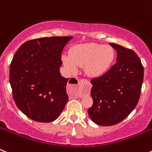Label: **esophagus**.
<instances>
[{"label": "esophagus", "mask_w": 152, "mask_h": 152, "mask_svg": "<svg viewBox=\"0 0 152 152\" xmlns=\"http://www.w3.org/2000/svg\"><path fill=\"white\" fill-rule=\"evenodd\" d=\"M78 85L80 87H82L84 88V91H80V92H76L74 93L73 94L75 96H77V97H82L84 96V95L85 94H89L90 91L91 89V84L90 83V81H88V80H80L78 81Z\"/></svg>", "instance_id": "obj_1"}]
</instances>
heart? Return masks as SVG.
Segmentation results:
<instances>
[{
  "instance_id": "obj_1",
  "label": "heart",
  "mask_w": 152,
  "mask_h": 152,
  "mask_svg": "<svg viewBox=\"0 0 152 152\" xmlns=\"http://www.w3.org/2000/svg\"><path fill=\"white\" fill-rule=\"evenodd\" d=\"M114 57L115 52L110 45L89 42L73 46L70 49L69 56L63 55L61 59L69 72H75L78 67H85L88 76L98 77L110 68Z\"/></svg>"
}]
</instances>
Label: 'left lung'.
<instances>
[{
	"label": "left lung",
	"instance_id": "1",
	"mask_svg": "<svg viewBox=\"0 0 152 152\" xmlns=\"http://www.w3.org/2000/svg\"><path fill=\"white\" fill-rule=\"evenodd\" d=\"M109 44L117 52L116 63L104 75L91 80L94 103L88 111L94 123L103 126L120 123L133 110L144 77V67L133 50Z\"/></svg>",
	"mask_w": 152,
	"mask_h": 152
}]
</instances>
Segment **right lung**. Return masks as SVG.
Returning a JSON list of instances; mask_svg holds the SVG:
<instances>
[{"label":"right lung","mask_w":152,"mask_h":152,"mask_svg":"<svg viewBox=\"0 0 152 152\" xmlns=\"http://www.w3.org/2000/svg\"><path fill=\"white\" fill-rule=\"evenodd\" d=\"M72 36L29 40L20 45L10 66V84L17 107L34 121L49 123L58 117L68 100L62 77L61 53Z\"/></svg>","instance_id":"1"}]
</instances>
